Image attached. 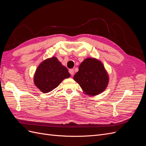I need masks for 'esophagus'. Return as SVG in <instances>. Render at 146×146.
<instances>
[{"label":"esophagus","mask_w":146,"mask_h":146,"mask_svg":"<svg viewBox=\"0 0 146 146\" xmlns=\"http://www.w3.org/2000/svg\"><path fill=\"white\" fill-rule=\"evenodd\" d=\"M69 73H70V74L71 75V76H73L74 75V69H69Z\"/></svg>","instance_id":"esophagus-1"}]
</instances>
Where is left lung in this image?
<instances>
[{"label":"left lung","instance_id":"obj_1","mask_svg":"<svg viewBox=\"0 0 146 146\" xmlns=\"http://www.w3.org/2000/svg\"><path fill=\"white\" fill-rule=\"evenodd\" d=\"M83 93L95 96L104 92L109 83V76L103 63L95 58H87L79 66L74 76Z\"/></svg>","mask_w":146,"mask_h":146}]
</instances>
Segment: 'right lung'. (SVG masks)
Segmentation results:
<instances>
[{"mask_svg": "<svg viewBox=\"0 0 146 146\" xmlns=\"http://www.w3.org/2000/svg\"><path fill=\"white\" fill-rule=\"evenodd\" d=\"M70 75L68 69L55 56L47 58L39 64L33 77L35 85L43 93L54 90Z\"/></svg>", "mask_w": 146, "mask_h": 146, "instance_id": "right-lung-1", "label": "right lung"}]
</instances>
